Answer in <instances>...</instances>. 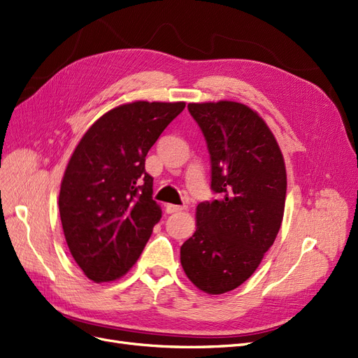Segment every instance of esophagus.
Segmentation results:
<instances>
[{"label": "esophagus", "mask_w": 358, "mask_h": 358, "mask_svg": "<svg viewBox=\"0 0 358 358\" xmlns=\"http://www.w3.org/2000/svg\"><path fill=\"white\" fill-rule=\"evenodd\" d=\"M186 209V206H180V205H166V213L168 214H174V213H181V210Z\"/></svg>", "instance_id": "34e87169"}]
</instances>
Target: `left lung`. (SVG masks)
<instances>
[{"label":"left lung","instance_id":"8db88e82","mask_svg":"<svg viewBox=\"0 0 358 358\" xmlns=\"http://www.w3.org/2000/svg\"><path fill=\"white\" fill-rule=\"evenodd\" d=\"M210 155V189L218 199L196 208V231L181 246L192 283L210 295L246 282L280 230L286 168L264 119L236 101L189 103Z\"/></svg>","mask_w":358,"mask_h":358}]
</instances>
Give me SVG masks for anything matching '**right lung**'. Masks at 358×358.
<instances>
[{"mask_svg":"<svg viewBox=\"0 0 358 358\" xmlns=\"http://www.w3.org/2000/svg\"><path fill=\"white\" fill-rule=\"evenodd\" d=\"M184 108V101L117 106L78 143L62 180L59 210L66 243L90 280L124 275L161 220L145 155Z\"/></svg>","mask_w":358,"mask_h":358,"instance_id":"add662e5","label":"right lung"}]
</instances>
